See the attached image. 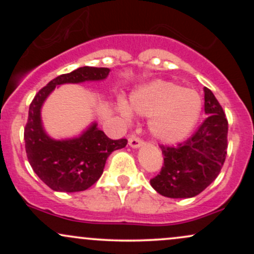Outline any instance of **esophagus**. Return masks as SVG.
<instances>
[{
	"label": "esophagus",
	"instance_id": "1",
	"mask_svg": "<svg viewBox=\"0 0 254 254\" xmlns=\"http://www.w3.org/2000/svg\"><path fill=\"white\" fill-rule=\"evenodd\" d=\"M143 139L141 138V137H138V136H136V135H131L130 137H129V145L130 147H132V148H138V147H141V145H143Z\"/></svg>",
	"mask_w": 254,
	"mask_h": 254
}]
</instances>
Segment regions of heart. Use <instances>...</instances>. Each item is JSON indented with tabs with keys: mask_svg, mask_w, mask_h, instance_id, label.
<instances>
[{
	"mask_svg": "<svg viewBox=\"0 0 254 254\" xmlns=\"http://www.w3.org/2000/svg\"><path fill=\"white\" fill-rule=\"evenodd\" d=\"M131 107L142 116L151 117L149 129L162 142H177L188 135L196 124L202 107L199 95L179 84L156 80L139 88L131 97ZM125 117L127 105H121Z\"/></svg>",
	"mask_w": 254,
	"mask_h": 254,
	"instance_id": "1",
	"label": "heart"
}]
</instances>
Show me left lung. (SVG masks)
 Masks as SVG:
<instances>
[{"instance_id":"obj_1","label":"left lung","mask_w":254,"mask_h":254,"mask_svg":"<svg viewBox=\"0 0 254 254\" xmlns=\"http://www.w3.org/2000/svg\"><path fill=\"white\" fill-rule=\"evenodd\" d=\"M204 111L208 117L194 132L176 147L161 144V171L150 185L168 198H190L205 190L220 174L228 148V121L209 88H204Z\"/></svg>"}]
</instances>
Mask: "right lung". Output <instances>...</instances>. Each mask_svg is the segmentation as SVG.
Segmentation results:
<instances>
[{
	"label": "right lung",
	"instance_id": "add662e5",
	"mask_svg": "<svg viewBox=\"0 0 254 254\" xmlns=\"http://www.w3.org/2000/svg\"><path fill=\"white\" fill-rule=\"evenodd\" d=\"M109 72V68L82 66L54 78L32 100L24 132L26 154L37 176L54 191L87 190L101 177L110 154L124 148L127 139H111L94 123L80 137L55 141L43 130L42 105L58 84L104 80Z\"/></svg>",
	"mask_w": 254,
	"mask_h": 254
}]
</instances>
